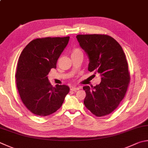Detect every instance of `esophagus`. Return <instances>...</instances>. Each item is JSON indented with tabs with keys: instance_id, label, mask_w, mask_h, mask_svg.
Masks as SVG:
<instances>
[{
	"instance_id": "obj_1",
	"label": "esophagus",
	"mask_w": 148,
	"mask_h": 148,
	"mask_svg": "<svg viewBox=\"0 0 148 148\" xmlns=\"http://www.w3.org/2000/svg\"><path fill=\"white\" fill-rule=\"evenodd\" d=\"M79 90V88H78V87H72L71 88V90H72V91H77V90Z\"/></svg>"
}]
</instances>
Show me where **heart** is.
I'll return each instance as SVG.
<instances>
[{"mask_svg":"<svg viewBox=\"0 0 148 148\" xmlns=\"http://www.w3.org/2000/svg\"><path fill=\"white\" fill-rule=\"evenodd\" d=\"M80 52V50H79V49H75L73 50V52H72V54L71 55H73L75 53H77Z\"/></svg>","mask_w":148,"mask_h":148,"instance_id":"1","label":"heart"}]
</instances>
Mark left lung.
Returning <instances> with one entry per match:
<instances>
[{
	"mask_svg": "<svg viewBox=\"0 0 148 148\" xmlns=\"http://www.w3.org/2000/svg\"><path fill=\"white\" fill-rule=\"evenodd\" d=\"M79 45L89 58L88 70L101 76V82L90 88L84 86L85 106L97 116L111 113L126 95L130 77L123 49L106 35H78Z\"/></svg>",
	"mask_w": 148,
	"mask_h": 148,
	"instance_id": "1",
	"label": "left lung"
}]
</instances>
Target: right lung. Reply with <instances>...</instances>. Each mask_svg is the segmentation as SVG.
<instances>
[{
	"mask_svg": "<svg viewBox=\"0 0 148 148\" xmlns=\"http://www.w3.org/2000/svg\"><path fill=\"white\" fill-rule=\"evenodd\" d=\"M69 40V37L37 38L25 47L19 57L16 87L23 104L35 115L44 116L55 113L69 93V86L53 87L48 78L51 69L57 68Z\"/></svg>",
	"mask_w": 148,
	"mask_h": 148,
	"instance_id": "1",
	"label": "right lung"
}]
</instances>
